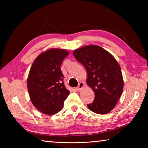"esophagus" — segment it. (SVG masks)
Returning a JSON list of instances; mask_svg holds the SVG:
<instances>
[{"mask_svg":"<svg viewBox=\"0 0 148 148\" xmlns=\"http://www.w3.org/2000/svg\"><path fill=\"white\" fill-rule=\"evenodd\" d=\"M84 87V83L83 82H80V83L78 84V86L77 87L76 89L77 90V91H80V90H81L82 88H83Z\"/></svg>","mask_w":148,"mask_h":148,"instance_id":"esophagus-1","label":"esophagus"}]
</instances>
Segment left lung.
<instances>
[{"mask_svg": "<svg viewBox=\"0 0 148 148\" xmlns=\"http://www.w3.org/2000/svg\"><path fill=\"white\" fill-rule=\"evenodd\" d=\"M73 55L87 72V84L95 92V99L87 104L99 114L109 113L116 106L123 89V79L119 64L112 54L95 45L74 50Z\"/></svg>", "mask_w": 148, "mask_h": 148, "instance_id": "8db88e82", "label": "left lung"}]
</instances>
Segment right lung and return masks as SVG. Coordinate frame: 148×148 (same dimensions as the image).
I'll return each instance as SVG.
<instances>
[{"label":"right lung","mask_w":148,"mask_h":148,"mask_svg":"<svg viewBox=\"0 0 148 148\" xmlns=\"http://www.w3.org/2000/svg\"><path fill=\"white\" fill-rule=\"evenodd\" d=\"M68 51L52 48L39 55L32 63L27 78V88L32 104L44 114L61 110L70 91L63 82L61 65Z\"/></svg>","instance_id":"right-lung-1"}]
</instances>
